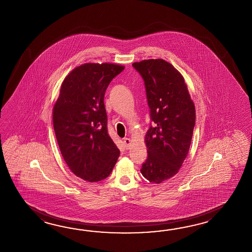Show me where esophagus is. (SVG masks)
Segmentation results:
<instances>
[{"label": "esophagus", "mask_w": 252, "mask_h": 252, "mask_svg": "<svg viewBox=\"0 0 252 252\" xmlns=\"http://www.w3.org/2000/svg\"><path fill=\"white\" fill-rule=\"evenodd\" d=\"M124 144L125 146V148H126V150H128L129 147H130V139H128V138L124 139Z\"/></svg>", "instance_id": "1"}]
</instances>
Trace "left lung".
<instances>
[{"label":"left lung","instance_id":"8db88e82","mask_svg":"<svg viewBox=\"0 0 252 252\" xmlns=\"http://www.w3.org/2000/svg\"><path fill=\"white\" fill-rule=\"evenodd\" d=\"M144 81L150 124L146 134L148 158L140 173L160 184L177 174L186 159L195 124V108L182 75L163 59L132 64Z\"/></svg>","mask_w":252,"mask_h":252}]
</instances>
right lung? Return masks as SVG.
I'll use <instances>...</instances> for the list:
<instances>
[{
  "label": "right lung",
  "instance_id": "add662e5",
  "mask_svg": "<svg viewBox=\"0 0 252 252\" xmlns=\"http://www.w3.org/2000/svg\"><path fill=\"white\" fill-rule=\"evenodd\" d=\"M119 64H82L62 83L53 108V125L59 150L75 176L98 182L111 174L120 150L108 134L104 94L124 71Z\"/></svg>",
  "mask_w": 252,
  "mask_h": 252
}]
</instances>
